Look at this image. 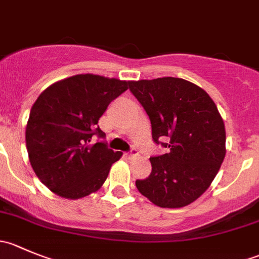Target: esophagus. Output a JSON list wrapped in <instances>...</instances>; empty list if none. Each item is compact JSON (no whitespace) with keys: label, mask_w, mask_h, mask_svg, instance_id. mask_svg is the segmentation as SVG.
Wrapping results in <instances>:
<instances>
[{"label":"esophagus","mask_w":259,"mask_h":259,"mask_svg":"<svg viewBox=\"0 0 259 259\" xmlns=\"http://www.w3.org/2000/svg\"><path fill=\"white\" fill-rule=\"evenodd\" d=\"M137 155H139V151H138L135 148H133L129 153H126L127 158H134V156H137Z\"/></svg>","instance_id":"obj_1"}]
</instances>
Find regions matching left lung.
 <instances>
[{
  "label": "left lung",
  "mask_w": 259,
  "mask_h": 259,
  "mask_svg": "<svg viewBox=\"0 0 259 259\" xmlns=\"http://www.w3.org/2000/svg\"><path fill=\"white\" fill-rule=\"evenodd\" d=\"M129 89L150 119L154 142L169 148L151 156L150 176L135 182L138 190L161 208L190 204L209 188L226 156V129L215 104L202 88L179 77L130 81Z\"/></svg>",
  "instance_id": "8db88e82"
}]
</instances>
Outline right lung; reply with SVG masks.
Masks as SVG:
<instances>
[{
  "instance_id": "1",
  "label": "right lung",
  "mask_w": 259,
  "mask_h": 259,
  "mask_svg": "<svg viewBox=\"0 0 259 259\" xmlns=\"http://www.w3.org/2000/svg\"><path fill=\"white\" fill-rule=\"evenodd\" d=\"M130 81L81 74L52 83L30 111L26 148L33 171L44 185L67 199H79L101 188L121 151L105 142L98 121L109 104L129 89Z\"/></svg>"
}]
</instances>
